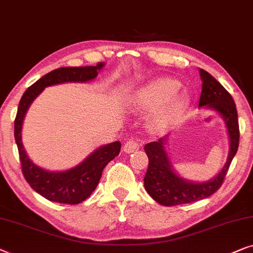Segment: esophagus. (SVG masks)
I'll return each instance as SVG.
<instances>
[{
    "label": "esophagus",
    "mask_w": 253,
    "mask_h": 253,
    "mask_svg": "<svg viewBox=\"0 0 253 253\" xmlns=\"http://www.w3.org/2000/svg\"><path fill=\"white\" fill-rule=\"evenodd\" d=\"M139 148V142L135 139H130L123 145V151L126 154H131Z\"/></svg>",
    "instance_id": "esophagus-1"
}]
</instances>
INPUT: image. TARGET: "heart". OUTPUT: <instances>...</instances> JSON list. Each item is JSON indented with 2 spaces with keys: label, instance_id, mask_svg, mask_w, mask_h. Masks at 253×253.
Returning a JSON list of instances; mask_svg holds the SVG:
<instances>
[{
  "label": "heart",
  "instance_id": "obj_1",
  "mask_svg": "<svg viewBox=\"0 0 253 253\" xmlns=\"http://www.w3.org/2000/svg\"><path fill=\"white\" fill-rule=\"evenodd\" d=\"M181 83L174 79H154L139 86L131 96V106L138 111H153L151 123L154 129H168L178 122L187 111L190 98L179 91Z\"/></svg>",
  "mask_w": 253,
  "mask_h": 253
}]
</instances>
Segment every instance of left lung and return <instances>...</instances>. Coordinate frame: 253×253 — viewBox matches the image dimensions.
I'll return each mask as SVG.
<instances>
[{"label":"left lung","mask_w":253,"mask_h":253,"mask_svg":"<svg viewBox=\"0 0 253 253\" xmlns=\"http://www.w3.org/2000/svg\"><path fill=\"white\" fill-rule=\"evenodd\" d=\"M202 80L199 108L211 109L224 120L229 140V151L220 171L207 181H193L177 172L172 164L167 146L170 134L145 146L148 169L144 178L145 188L157 203L170 207L204 200L211 196L224 180L229 164L239 148L240 130L235 102L227 90L207 71L200 68Z\"/></svg>","instance_id":"1"}]
</instances>
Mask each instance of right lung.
I'll return each instance as SVG.
<instances>
[{
  "label": "right lung",
  "instance_id": "obj_1",
  "mask_svg": "<svg viewBox=\"0 0 253 253\" xmlns=\"http://www.w3.org/2000/svg\"><path fill=\"white\" fill-rule=\"evenodd\" d=\"M105 63L85 67H61L47 73L25 91L14 120V139L19 151L24 177L31 187L51 202L79 204L96 189L102 170L120 154L121 142L102 145L90 153L78 166L63 171H49L36 166L29 159L23 145L21 131L29 106L47 86L64 83H86L97 78Z\"/></svg>",
  "mask_w": 253,
  "mask_h": 253
}]
</instances>
